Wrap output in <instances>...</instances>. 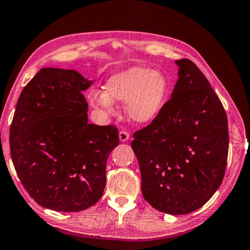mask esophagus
Listing matches in <instances>:
<instances>
[{"label": "esophagus", "instance_id": "1", "mask_svg": "<svg viewBox=\"0 0 250 250\" xmlns=\"http://www.w3.org/2000/svg\"><path fill=\"white\" fill-rule=\"evenodd\" d=\"M118 137H120L121 142H127L129 139V134L125 130H121L120 134H118Z\"/></svg>", "mask_w": 250, "mask_h": 250}]
</instances>
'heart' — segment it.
Segmentation results:
<instances>
[{"label":"heart","mask_w":250,"mask_h":250,"mask_svg":"<svg viewBox=\"0 0 250 250\" xmlns=\"http://www.w3.org/2000/svg\"><path fill=\"white\" fill-rule=\"evenodd\" d=\"M169 93L164 73L144 67H133L114 74L106 81L105 91L90 94L92 106L107 114L114 112V102H126V114L136 124H148L163 111Z\"/></svg>","instance_id":"b5f03b06"}]
</instances>
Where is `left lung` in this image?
Here are the masks:
<instances>
[{"instance_id": "8db88e82", "label": "left lung", "mask_w": 250, "mask_h": 250, "mask_svg": "<svg viewBox=\"0 0 250 250\" xmlns=\"http://www.w3.org/2000/svg\"><path fill=\"white\" fill-rule=\"evenodd\" d=\"M179 79L171 99L132 148L145 200L160 212L182 215L208 202L221 186L229 155L225 109L195 63L176 60Z\"/></svg>"}]
</instances>
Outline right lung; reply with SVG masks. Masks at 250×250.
I'll return each mask as SVG.
<instances>
[{
  "label": "right lung",
  "instance_id": "1",
  "mask_svg": "<svg viewBox=\"0 0 250 250\" xmlns=\"http://www.w3.org/2000/svg\"><path fill=\"white\" fill-rule=\"evenodd\" d=\"M92 83L76 70L42 68L17 101L10 129L13 165L42 208L79 212L103 195L107 157L120 138L115 126L87 123L82 92Z\"/></svg>",
  "mask_w": 250,
  "mask_h": 250
}]
</instances>
